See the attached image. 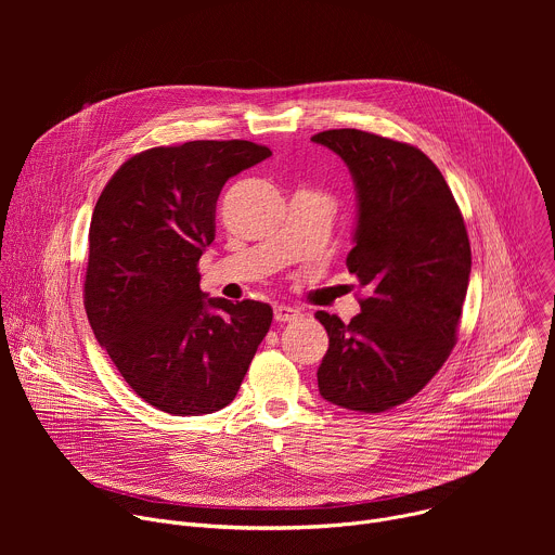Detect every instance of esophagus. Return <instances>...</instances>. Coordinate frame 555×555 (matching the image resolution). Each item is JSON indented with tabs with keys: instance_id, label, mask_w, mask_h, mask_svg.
<instances>
[{
	"instance_id": "obj_1",
	"label": "esophagus",
	"mask_w": 555,
	"mask_h": 555,
	"mask_svg": "<svg viewBox=\"0 0 555 555\" xmlns=\"http://www.w3.org/2000/svg\"><path fill=\"white\" fill-rule=\"evenodd\" d=\"M298 315H300V311L294 309V307H287V305H276V307H274V321H276V323L296 321Z\"/></svg>"
}]
</instances>
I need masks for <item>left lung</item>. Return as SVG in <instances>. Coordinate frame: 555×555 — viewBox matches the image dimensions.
<instances>
[{"mask_svg": "<svg viewBox=\"0 0 555 555\" xmlns=\"http://www.w3.org/2000/svg\"><path fill=\"white\" fill-rule=\"evenodd\" d=\"M338 153L356 184L347 268L364 298L351 323L315 311L330 336L319 390L340 409L382 413L409 402L448 360L469 283L461 210L430 157L360 129L311 138Z\"/></svg>", "mask_w": 555, "mask_h": 555, "instance_id": "left-lung-1", "label": "left lung"}]
</instances>
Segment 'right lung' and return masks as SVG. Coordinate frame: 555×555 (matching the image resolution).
<instances>
[{
  "mask_svg": "<svg viewBox=\"0 0 555 555\" xmlns=\"http://www.w3.org/2000/svg\"><path fill=\"white\" fill-rule=\"evenodd\" d=\"M270 155L248 140L155 146L129 157L94 206L92 332L135 395L169 415L228 406L272 325L268 302L206 298L197 272L223 184Z\"/></svg>",
  "mask_w": 555,
  "mask_h": 555,
  "instance_id": "1",
  "label": "right lung"
}]
</instances>
